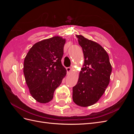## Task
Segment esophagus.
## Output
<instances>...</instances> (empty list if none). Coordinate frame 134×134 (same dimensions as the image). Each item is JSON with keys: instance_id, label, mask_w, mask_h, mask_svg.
Wrapping results in <instances>:
<instances>
[{"instance_id": "obj_1", "label": "esophagus", "mask_w": 134, "mask_h": 134, "mask_svg": "<svg viewBox=\"0 0 134 134\" xmlns=\"http://www.w3.org/2000/svg\"><path fill=\"white\" fill-rule=\"evenodd\" d=\"M66 70H67L68 74H69L71 72L72 69H71V68L70 67H68V68H66Z\"/></svg>"}]
</instances>
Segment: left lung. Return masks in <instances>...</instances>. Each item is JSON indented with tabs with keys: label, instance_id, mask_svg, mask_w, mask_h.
I'll use <instances>...</instances> for the list:
<instances>
[{
	"label": "left lung",
	"instance_id": "left-lung-1",
	"mask_svg": "<svg viewBox=\"0 0 134 134\" xmlns=\"http://www.w3.org/2000/svg\"><path fill=\"white\" fill-rule=\"evenodd\" d=\"M82 47L84 62L76 85L72 88V100L81 107L95 104L108 86L112 66L106 51L99 44L76 35Z\"/></svg>",
	"mask_w": 134,
	"mask_h": 134
}]
</instances>
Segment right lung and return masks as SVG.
<instances>
[{
	"instance_id": "add662e5",
	"label": "right lung",
	"mask_w": 134,
	"mask_h": 134,
	"mask_svg": "<svg viewBox=\"0 0 134 134\" xmlns=\"http://www.w3.org/2000/svg\"><path fill=\"white\" fill-rule=\"evenodd\" d=\"M66 40L60 36L34 44L26 55L23 73L30 94L38 102L51 101L54 93L66 74L62 64Z\"/></svg>"
}]
</instances>
